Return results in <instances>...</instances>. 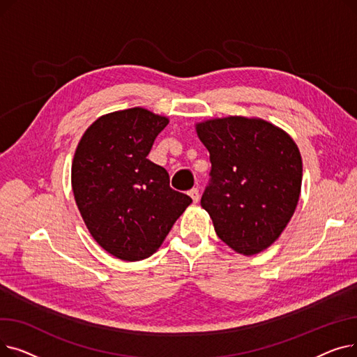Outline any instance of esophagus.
<instances>
[{
	"mask_svg": "<svg viewBox=\"0 0 357 357\" xmlns=\"http://www.w3.org/2000/svg\"><path fill=\"white\" fill-rule=\"evenodd\" d=\"M188 194H190V197L192 198L194 202H198V199H199V191H198V188H192Z\"/></svg>",
	"mask_w": 357,
	"mask_h": 357,
	"instance_id": "34e87169",
	"label": "esophagus"
}]
</instances>
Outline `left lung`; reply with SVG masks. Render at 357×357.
I'll return each instance as SVG.
<instances>
[{
  "label": "left lung",
  "instance_id": "left-lung-1",
  "mask_svg": "<svg viewBox=\"0 0 357 357\" xmlns=\"http://www.w3.org/2000/svg\"><path fill=\"white\" fill-rule=\"evenodd\" d=\"M197 133L211 162L201 205L217 236L248 256L268 249L285 230L301 192L295 142L273 124L246 117L199 123Z\"/></svg>",
  "mask_w": 357,
  "mask_h": 357
}]
</instances>
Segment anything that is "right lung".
Returning <instances> with one entry per match:
<instances>
[{"mask_svg":"<svg viewBox=\"0 0 357 357\" xmlns=\"http://www.w3.org/2000/svg\"><path fill=\"white\" fill-rule=\"evenodd\" d=\"M169 120L136 107L111 112L84 133L72 163V190L91 236L126 261L152 256L192 199L147 159Z\"/></svg>","mask_w":357,"mask_h":357,"instance_id":"1","label":"right lung"}]
</instances>
